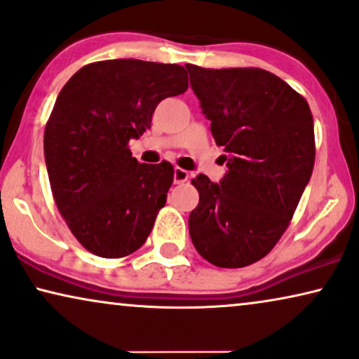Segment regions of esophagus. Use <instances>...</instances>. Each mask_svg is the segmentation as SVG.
<instances>
[{"label": "esophagus", "instance_id": "obj_1", "mask_svg": "<svg viewBox=\"0 0 359 359\" xmlns=\"http://www.w3.org/2000/svg\"><path fill=\"white\" fill-rule=\"evenodd\" d=\"M189 178V173L183 168H175V183L176 184H183L188 181Z\"/></svg>", "mask_w": 359, "mask_h": 359}]
</instances>
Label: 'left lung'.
I'll use <instances>...</instances> for the list:
<instances>
[{"instance_id": "left-lung-1", "label": "left lung", "mask_w": 359, "mask_h": 359, "mask_svg": "<svg viewBox=\"0 0 359 359\" xmlns=\"http://www.w3.org/2000/svg\"><path fill=\"white\" fill-rule=\"evenodd\" d=\"M229 171L220 183L191 181L199 204L189 235L204 259L243 268L266 257L291 224L316 161L307 101L262 68L186 65Z\"/></svg>"}]
</instances>
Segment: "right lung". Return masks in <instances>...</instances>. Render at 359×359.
Masks as SVG:
<instances>
[{
    "instance_id": "right-lung-1",
    "label": "right lung",
    "mask_w": 359,
    "mask_h": 359,
    "mask_svg": "<svg viewBox=\"0 0 359 359\" xmlns=\"http://www.w3.org/2000/svg\"><path fill=\"white\" fill-rule=\"evenodd\" d=\"M188 90L181 65L119 58L80 68L43 132L53 199L75 238L101 258L139 250L166 203L175 170L139 163L129 149L165 97Z\"/></svg>"
}]
</instances>
